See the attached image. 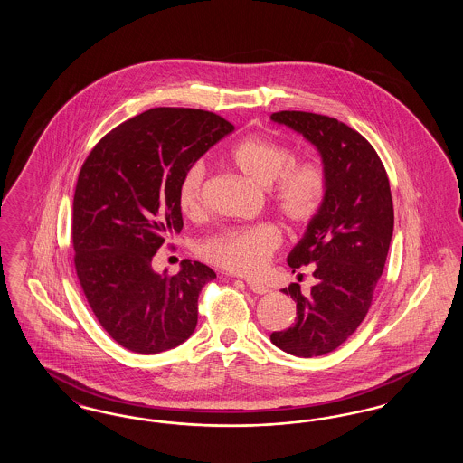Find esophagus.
Returning a JSON list of instances; mask_svg holds the SVG:
<instances>
[{
    "label": "esophagus",
    "instance_id": "obj_1",
    "mask_svg": "<svg viewBox=\"0 0 463 463\" xmlns=\"http://www.w3.org/2000/svg\"><path fill=\"white\" fill-rule=\"evenodd\" d=\"M246 285H248V288H250L253 293H257V295H265V293L269 291V287H265L264 283L255 281V279H248Z\"/></svg>",
    "mask_w": 463,
    "mask_h": 463
}]
</instances>
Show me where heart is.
Instances as JSON below:
<instances>
[{"instance_id":"heart-1","label":"heart","mask_w":463,"mask_h":463,"mask_svg":"<svg viewBox=\"0 0 463 463\" xmlns=\"http://www.w3.org/2000/svg\"><path fill=\"white\" fill-rule=\"evenodd\" d=\"M293 147L264 135H248L231 151L232 165L262 187L279 215L295 227L314 221L328 196V172L323 163L306 159L295 163ZM206 165L193 163L178 182L176 201L184 215L194 217L203 208ZM281 242V231L269 222L229 227L199 244V253L227 270L250 274L259 270Z\"/></svg>"}]
</instances>
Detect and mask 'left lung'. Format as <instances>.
<instances>
[{
  "label": "left lung",
  "mask_w": 463,
  "mask_h": 463,
  "mask_svg": "<svg viewBox=\"0 0 463 463\" xmlns=\"http://www.w3.org/2000/svg\"><path fill=\"white\" fill-rule=\"evenodd\" d=\"M270 119L307 138L330 182L323 210L288 255L293 272L310 265L316 285L307 295L298 283L281 289L297 302V319L270 342L291 355H325L357 330L372 306L394 231L389 176L372 144L335 118L279 110Z\"/></svg>",
  "instance_id": "8db88e82"
}]
</instances>
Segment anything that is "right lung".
I'll use <instances>...</instances> for the list:
<instances>
[{
  "mask_svg": "<svg viewBox=\"0 0 463 463\" xmlns=\"http://www.w3.org/2000/svg\"><path fill=\"white\" fill-rule=\"evenodd\" d=\"M234 125L201 109L156 108L110 130L90 153L72 203L74 267L102 328L121 347L157 354L198 325L201 288L217 274L184 260L157 274L153 257L184 227V172Z\"/></svg>",
  "mask_w": 463,
  "mask_h": 463,
  "instance_id": "1",
  "label": "right lung"
}]
</instances>
